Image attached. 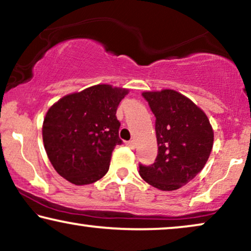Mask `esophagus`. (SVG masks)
Wrapping results in <instances>:
<instances>
[{"instance_id": "1", "label": "esophagus", "mask_w": 251, "mask_h": 251, "mask_svg": "<svg viewBox=\"0 0 251 251\" xmlns=\"http://www.w3.org/2000/svg\"><path fill=\"white\" fill-rule=\"evenodd\" d=\"M126 145L128 146L129 149L133 150V149H135V146H136V143H135V140H129V142L126 143Z\"/></svg>"}]
</instances>
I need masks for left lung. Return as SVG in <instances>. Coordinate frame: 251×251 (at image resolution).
<instances>
[{
    "mask_svg": "<svg viewBox=\"0 0 251 251\" xmlns=\"http://www.w3.org/2000/svg\"><path fill=\"white\" fill-rule=\"evenodd\" d=\"M143 97L156 118L159 152L152 166L139 164V175L161 191L178 190L203 169L214 145V130L205 113L178 91H145Z\"/></svg>",
    "mask_w": 251,
    "mask_h": 251,
    "instance_id": "1",
    "label": "left lung"
}]
</instances>
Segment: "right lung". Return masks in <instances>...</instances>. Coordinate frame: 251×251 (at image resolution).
Listing matches in <instances>:
<instances>
[{
	"mask_svg": "<svg viewBox=\"0 0 251 251\" xmlns=\"http://www.w3.org/2000/svg\"><path fill=\"white\" fill-rule=\"evenodd\" d=\"M125 88L97 84L64 96L48 109L44 149L54 170L74 185L92 184L108 171L113 150L121 145L116 109Z\"/></svg>",
	"mask_w": 251,
	"mask_h": 251,
	"instance_id": "right-lung-1",
	"label": "right lung"
}]
</instances>
